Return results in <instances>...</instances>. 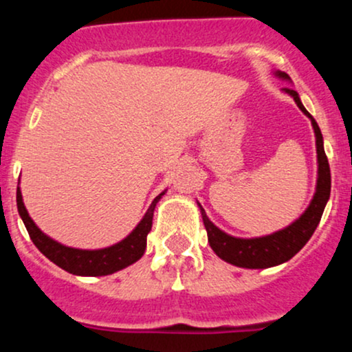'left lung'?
Returning <instances> with one entry per match:
<instances>
[{
    "instance_id": "1",
    "label": "left lung",
    "mask_w": 352,
    "mask_h": 352,
    "mask_svg": "<svg viewBox=\"0 0 352 352\" xmlns=\"http://www.w3.org/2000/svg\"><path fill=\"white\" fill-rule=\"evenodd\" d=\"M274 76L281 80H292L286 72L274 71ZM283 92L292 96L296 102V106L301 109V112L306 117H309L311 125H313L314 137H316V153H318V180H316V192H314L313 200L309 201L308 208L302 212L300 218L293 221L288 227L278 230V232L270 233L265 236L254 238H238L228 235L223 230H220L207 217L205 210L200 207L204 225L207 228L208 243L218 258L227 261L230 265L240 266V268L250 270H263L286 263L288 260L296 254L300 250L308 243L311 235L316 230L319 220H321L322 212H324L326 204L329 200L331 193V172L328 157L324 153V145H322V134L319 131V125L313 116L306 111L302 106L300 96L292 87H283Z\"/></svg>"
}]
</instances>
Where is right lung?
I'll use <instances>...</instances> for the list:
<instances>
[{"label":"right lung","mask_w":352,"mask_h":352,"mask_svg":"<svg viewBox=\"0 0 352 352\" xmlns=\"http://www.w3.org/2000/svg\"><path fill=\"white\" fill-rule=\"evenodd\" d=\"M165 192L167 190H164L162 193H159L153 199L151 207L147 208V212L142 217V220L139 221V225L124 240H120L119 243L112 246H107V248L99 250L72 248V246H66L59 243V241L52 240L51 236L41 232L38 225L33 221V218L30 217L26 207H24L19 187L16 190V205H18L19 217H21L31 240H33L36 248L47 260L58 265L59 268L66 270L67 273L78 274V276H106V274H112L119 272V270L127 268L129 265L135 263L137 260L142 258L145 246H147V235L152 230L153 210H155V205L159 204V200L162 199Z\"/></svg>","instance_id":"right-lung-1"}]
</instances>
